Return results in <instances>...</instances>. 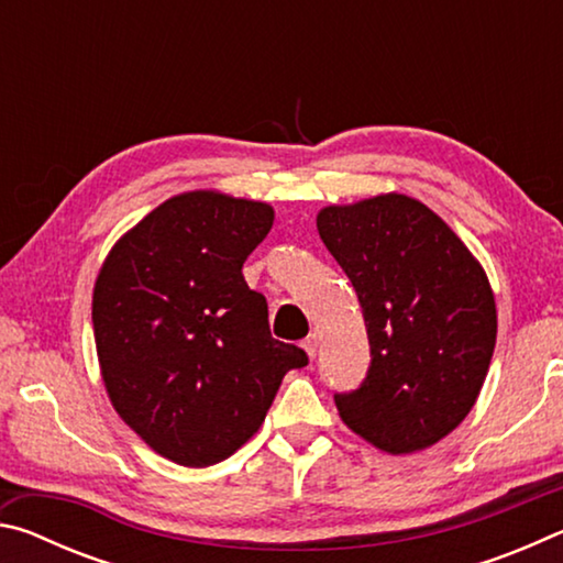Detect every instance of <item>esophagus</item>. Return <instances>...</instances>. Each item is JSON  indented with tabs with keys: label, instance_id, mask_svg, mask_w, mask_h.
I'll list each match as a JSON object with an SVG mask.
<instances>
[{
	"label": "esophagus",
	"instance_id": "esophagus-1",
	"mask_svg": "<svg viewBox=\"0 0 563 563\" xmlns=\"http://www.w3.org/2000/svg\"><path fill=\"white\" fill-rule=\"evenodd\" d=\"M318 345H320V340H318L316 332H310V335L302 340V347H305V352H308V357H310V360L318 355Z\"/></svg>",
	"mask_w": 563,
	"mask_h": 563
}]
</instances>
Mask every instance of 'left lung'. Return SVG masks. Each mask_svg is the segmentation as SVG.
Here are the masks:
<instances>
[{
	"label": "left lung",
	"instance_id": "left-lung-1",
	"mask_svg": "<svg viewBox=\"0 0 563 563\" xmlns=\"http://www.w3.org/2000/svg\"><path fill=\"white\" fill-rule=\"evenodd\" d=\"M318 233L357 292L369 340L365 383L335 395L342 422L387 454L422 452L460 427L487 379L497 342L487 273L405 194L325 206Z\"/></svg>",
	"mask_w": 563,
	"mask_h": 563
}]
</instances>
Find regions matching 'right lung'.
<instances>
[{"instance_id":"add662e5","label":"right lung","mask_w":563,"mask_h":563,"mask_svg":"<svg viewBox=\"0 0 563 563\" xmlns=\"http://www.w3.org/2000/svg\"><path fill=\"white\" fill-rule=\"evenodd\" d=\"M273 206L188 190L123 233L93 285L91 320L113 409L184 466L223 462L261 430L283 377L308 365L271 335L243 263Z\"/></svg>"}]
</instances>
